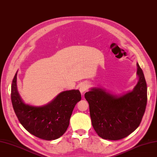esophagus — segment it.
Masks as SVG:
<instances>
[{"instance_id":"34e87169","label":"esophagus","mask_w":157,"mask_h":157,"mask_svg":"<svg viewBox=\"0 0 157 157\" xmlns=\"http://www.w3.org/2000/svg\"><path fill=\"white\" fill-rule=\"evenodd\" d=\"M89 86H90V85L88 82H84V83H81L79 86V90H80L81 93L83 94L86 91H87L88 90V88H89Z\"/></svg>"}]
</instances>
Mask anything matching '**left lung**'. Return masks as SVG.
<instances>
[{"instance_id": "left-lung-1", "label": "left lung", "mask_w": 157, "mask_h": 157, "mask_svg": "<svg viewBox=\"0 0 157 157\" xmlns=\"http://www.w3.org/2000/svg\"><path fill=\"white\" fill-rule=\"evenodd\" d=\"M139 82L132 92L115 97L101 88L85 94L92 126L100 137L117 140L126 137L140 125L147 105V85L137 63Z\"/></svg>"}]
</instances>
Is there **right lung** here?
Here are the masks:
<instances>
[{
    "label": "right lung",
    "instance_id": "right-lung-1",
    "mask_svg": "<svg viewBox=\"0 0 157 157\" xmlns=\"http://www.w3.org/2000/svg\"><path fill=\"white\" fill-rule=\"evenodd\" d=\"M16 72L12 81L11 98L15 113L27 131L45 140L59 138L69 125L74 108L81 101L78 90L62 92L50 103L35 107L25 105L20 98L17 88Z\"/></svg>",
    "mask_w": 157,
    "mask_h": 157
}]
</instances>
